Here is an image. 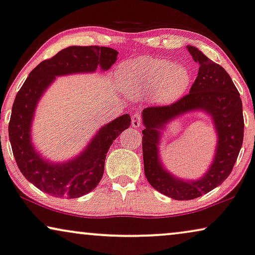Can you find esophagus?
I'll list each match as a JSON object with an SVG mask.
<instances>
[{
  "label": "esophagus",
  "instance_id": "34e87169",
  "mask_svg": "<svg viewBox=\"0 0 255 255\" xmlns=\"http://www.w3.org/2000/svg\"><path fill=\"white\" fill-rule=\"evenodd\" d=\"M131 126L134 128H140L141 127V117L138 114H134L131 117Z\"/></svg>",
  "mask_w": 255,
  "mask_h": 255
}]
</instances>
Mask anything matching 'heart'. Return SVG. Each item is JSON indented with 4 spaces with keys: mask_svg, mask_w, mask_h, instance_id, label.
Returning <instances> with one entry per match:
<instances>
[{
    "mask_svg": "<svg viewBox=\"0 0 255 255\" xmlns=\"http://www.w3.org/2000/svg\"><path fill=\"white\" fill-rule=\"evenodd\" d=\"M122 86L133 98L153 93L157 101H169L187 89L191 75L186 67L169 60L137 59L122 67Z\"/></svg>",
    "mask_w": 255,
    "mask_h": 255,
    "instance_id": "heart-1",
    "label": "heart"
}]
</instances>
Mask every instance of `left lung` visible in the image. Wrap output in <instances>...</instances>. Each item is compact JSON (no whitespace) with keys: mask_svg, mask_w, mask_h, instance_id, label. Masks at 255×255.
<instances>
[{"mask_svg":"<svg viewBox=\"0 0 255 255\" xmlns=\"http://www.w3.org/2000/svg\"><path fill=\"white\" fill-rule=\"evenodd\" d=\"M199 73L188 94L167 106L143 109L142 151L144 175L157 192L175 200H192L221 185L232 173L244 141L243 102L231 76L195 47L188 46ZM201 109L208 112L218 131V147L209 172L196 182L176 179L166 172L158 160L159 129L182 112Z\"/></svg>","mask_w":255,"mask_h":255,"instance_id":"left-lung-1","label":"left lung"}]
</instances>
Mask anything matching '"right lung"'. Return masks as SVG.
<instances>
[{
  "label": "right lung",
  "instance_id": "1",
  "mask_svg": "<svg viewBox=\"0 0 255 255\" xmlns=\"http://www.w3.org/2000/svg\"><path fill=\"white\" fill-rule=\"evenodd\" d=\"M117 56L118 51L108 47L64 48L55 56L38 63L16 94L8 127L12 154L24 178L42 192L69 199L92 192L104 175L109 147L129 127L130 117L124 114L104 126L85 151L74 160L50 163L35 151L30 140V126L37 101L55 76L93 73L98 67L108 70L115 63Z\"/></svg>",
  "mask_w": 255,
  "mask_h": 255
}]
</instances>
